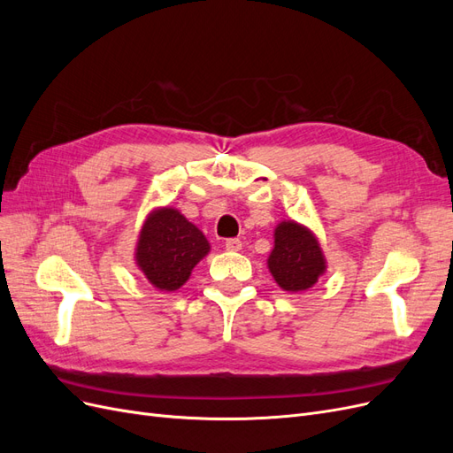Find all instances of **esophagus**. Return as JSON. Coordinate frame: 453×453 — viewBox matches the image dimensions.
Listing matches in <instances>:
<instances>
[{
	"mask_svg": "<svg viewBox=\"0 0 453 453\" xmlns=\"http://www.w3.org/2000/svg\"><path fill=\"white\" fill-rule=\"evenodd\" d=\"M225 245H226L228 251H240L242 250V240L240 238H228L225 242Z\"/></svg>",
	"mask_w": 453,
	"mask_h": 453,
	"instance_id": "obj_1",
	"label": "esophagus"
}]
</instances>
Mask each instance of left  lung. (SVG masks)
<instances>
[{
  "label": "left lung",
  "instance_id": "8db88e82",
  "mask_svg": "<svg viewBox=\"0 0 453 453\" xmlns=\"http://www.w3.org/2000/svg\"><path fill=\"white\" fill-rule=\"evenodd\" d=\"M276 242L268 258L273 280L285 291H306L325 272L318 240L304 226L285 221L276 228Z\"/></svg>",
  "mask_w": 453,
  "mask_h": 453
}]
</instances>
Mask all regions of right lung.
Here are the masks:
<instances>
[{
  "mask_svg": "<svg viewBox=\"0 0 453 453\" xmlns=\"http://www.w3.org/2000/svg\"><path fill=\"white\" fill-rule=\"evenodd\" d=\"M208 251V240L193 223L177 210L164 208L145 221L135 260L157 289L175 291Z\"/></svg>",
  "mask_w": 453,
  "mask_h": 453,
  "instance_id": "add662e5",
  "label": "right lung"
}]
</instances>
